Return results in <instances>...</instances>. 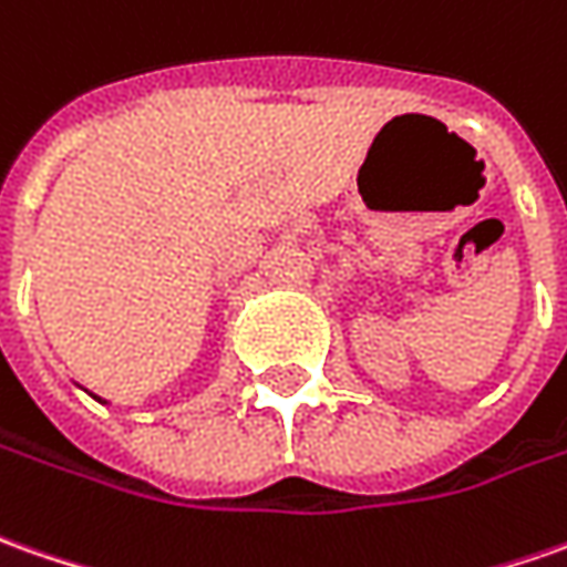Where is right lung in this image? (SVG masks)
Masks as SVG:
<instances>
[{
	"label": "right lung",
	"instance_id": "right-lung-1",
	"mask_svg": "<svg viewBox=\"0 0 567 567\" xmlns=\"http://www.w3.org/2000/svg\"><path fill=\"white\" fill-rule=\"evenodd\" d=\"M92 396H95V394H92ZM95 400H102V396H95ZM102 403H107V400H102Z\"/></svg>",
	"mask_w": 567,
	"mask_h": 567
}]
</instances>
